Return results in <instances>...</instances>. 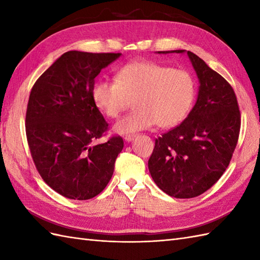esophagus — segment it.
I'll return each instance as SVG.
<instances>
[{
  "label": "esophagus",
  "instance_id": "1",
  "mask_svg": "<svg viewBox=\"0 0 260 260\" xmlns=\"http://www.w3.org/2000/svg\"><path fill=\"white\" fill-rule=\"evenodd\" d=\"M134 137H135V135H133V134H127V135L124 136V140L126 142H132L134 140Z\"/></svg>",
  "mask_w": 260,
  "mask_h": 260
}]
</instances>
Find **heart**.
Segmentation results:
<instances>
[{"label": "heart", "mask_w": 260, "mask_h": 260, "mask_svg": "<svg viewBox=\"0 0 260 260\" xmlns=\"http://www.w3.org/2000/svg\"><path fill=\"white\" fill-rule=\"evenodd\" d=\"M197 95L196 80L185 70L151 61L125 64L116 74V81L98 80L91 97L97 108L109 118H117L134 104V112L115 124L121 135L150 128L179 125L193 106Z\"/></svg>", "instance_id": "heart-1"}]
</instances>
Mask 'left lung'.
Listing matches in <instances>:
<instances>
[{"mask_svg": "<svg viewBox=\"0 0 260 260\" xmlns=\"http://www.w3.org/2000/svg\"><path fill=\"white\" fill-rule=\"evenodd\" d=\"M186 53L200 84L196 105L179 126L156 139L148 159L156 185L178 199L200 196L221 178L240 131V112L233 87L197 54Z\"/></svg>", "mask_w": 260, "mask_h": 260, "instance_id": "left-lung-1", "label": "left lung"}]
</instances>
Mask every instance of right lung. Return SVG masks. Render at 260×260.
Masks as SVG:
<instances>
[{"mask_svg":"<svg viewBox=\"0 0 260 260\" xmlns=\"http://www.w3.org/2000/svg\"><path fill=\"white\" fill-rule=\"evenodd\" d=\"M120 54L68 51L32 87L25 132L33 162L43 181L68 199L99 194L124 147L120 136L92 144L108 128L92 101V86L102 69Z\"/></svg>","mask_w":260,"mask_h":260,"instance_id":"1","label":"right lung"}]
</instances>
